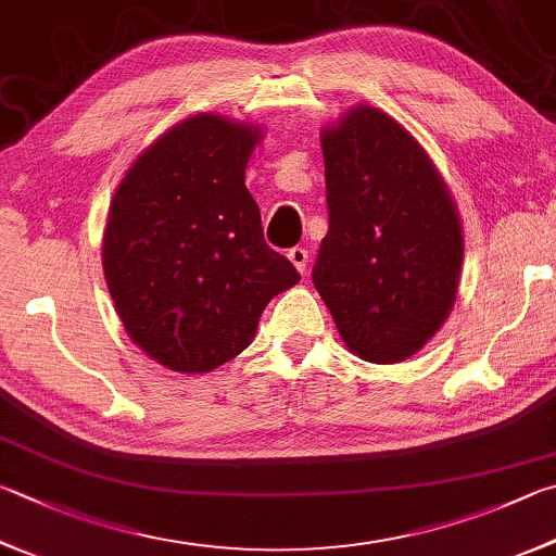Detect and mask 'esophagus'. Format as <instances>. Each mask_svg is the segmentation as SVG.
Wrapping results in <instances>:
<instances>
[{
    "label": "esophagus",
    "instance_id": "34e87169",
    "mask_svg": "<svg viewBox=\"0 0 556 556\" xmlns=\"http://www.w3.org/2000/svg\"><path fill=\"white\" fill-rule=\"evenodd\" d=\"M289 260H291V265H294L301 275H304L306 271V267H308V250L306 248H291L289 250Z\"/></svg>",
    "mask_w": 556,
    "mask_h": 556
}]
</instances>
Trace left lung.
I'll list each match as a JSON object with an SVG mask.
<instances>
[{"instance_id":"obj_1","label":"left lung","mask_w":556,"mask_h":556,"mask_svg":"<svg viewBox=\"0 0 556 556\" xmlns=\"http://www.w3.org/2000/svg\"><path fill=\"white\" fill-rule=\"evenodd\" d=\"M328 233L311 279L350 352L403 362L457 296L462 226L438 169L403 126L359 106L323 130Z\"/></svg>"}]
</instances>
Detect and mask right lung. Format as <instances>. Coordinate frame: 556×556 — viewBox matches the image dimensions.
Here are the masks:
<instances>
[{"mask_svg":"<svg viewBox=\"0 0 556 556\" xmlns=\"http://www.w3.org/2000/svg\"><path fill=\"white\" fill-rule=\"evenodd\" d=\"M260 134L199 114L150 146L121 181L104 275L130 340L175 371L240 355L262 311L301 279L262 233L245 167Z\"/></svg>","mask_w":556,"mask_h":556,"instance_id":"right-lung-1","label":"right lung"}]
</instances>
